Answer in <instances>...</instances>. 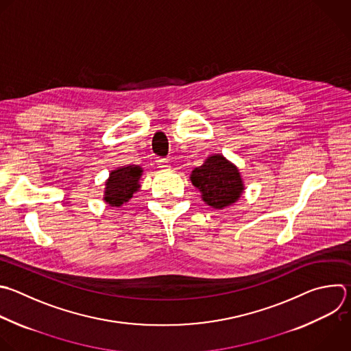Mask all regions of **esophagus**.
I'll return each mask as SVG.
<instances>
[{"label": "esophagus", "instance_id": "obj_1", "mask_svg": "<svg viewBox=\"0 0 351 351\" xmlns=\"http://www.w3.org/2000/svg\"><path fill=\"white\" fill-rule=\"evenodd\" d=\"M158 167H160L161 169H169V168H171L169 162H168L165 158H161V160H158Z\"/></svg>", "mask_w": 351, "mask_h": 351}]
</instances>
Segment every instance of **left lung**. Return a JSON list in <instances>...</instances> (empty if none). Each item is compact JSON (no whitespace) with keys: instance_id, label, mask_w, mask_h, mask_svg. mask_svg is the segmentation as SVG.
Listing matches in <instances>:
<instances>
[{"instance_id":"8db88e82","label":"left lung","mask_w":351,"mask_h":351,"mask_svg":"<svg viewBox=\"0 0 351 351\" xmlns=\"http://www.w3.org/2000/svg\"><path fill=\"white\" fill-rule=\"evenodd\" d=\"M190 180L202 201L215 209L237 202L245 190L240 169L223 154L208 156L201 167L191 171Z\"/></svg>"}]
</instances>
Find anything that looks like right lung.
<instances>
[{
    "label": "right lung",
    "instance_id": "1",
    "mask_svg": "<svg viewBox=\"0 0 351 351\" xmlns=\"http://www.w3.org/2000/svg\"><path fill=\"white\" fill-rule=\"evenodd\" d=\"M143 168L139 165H124L112 169L104 182L103 201L110 206L120 208L130 202L141 190Z\"/></svg>",
    "mask_w": 351,
    "mask_h": 351
}]
</instances>
